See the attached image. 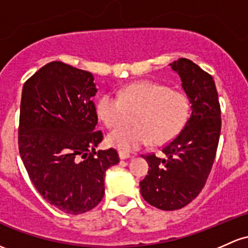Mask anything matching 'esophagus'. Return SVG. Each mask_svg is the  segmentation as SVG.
Masks as SVG:
<instances>
[{
    "label": "esophagus",
    "instance_id": "1",
    "mask_svg": "<svg viewBox=\"0 0 248 248\" xmlns=\"http://www.w3.org/2000/svg\"><path fill=\"white\" fill-rule=\"evenodd\" d=\"M119 156H120V159H121V160H124V159H128V157H130V154L126 153V152L120 151L119 152Z\"/></svg>",
    "mask_w": 248,
    "mask_h": 248
}]
</instances>
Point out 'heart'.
Instances as JSON below:
<instances>
[{"label": "heart", "instance_id": "heart-1", "mask_svg": "<svg viewBox=\"0 0 248 248\" xmlns=\"http://www.w3.org/2000/svg\"><path fill=\"white\" fill-rule=\"evenodd\" d=\"M189 99L182 92L153 81L130 83L115 93H105L96 102V114L106 127L115 128L134 113V124L113 130L107 143L121 152H133L152 141L164 145L182 129L189 116Z\"/></svg>", "mask_w": 248, "mask_h": 248}]
</instances>
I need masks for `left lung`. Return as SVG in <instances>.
Instances as JSON below:
<instances>
[{
    "label": "left lung",
    "instance_id": "obj_1",
    "mask_svg": "<svg viewBox=\"0 0 248 248\" xmlns=\"http://www.w3.org/2000/svg\"><path fill=\"white\" fill-rule=\"evenodd\" d=\"M170 66L180 75L192 114L181 132L162 147L164 156L142 155L149 170L140 181L141 195L162 211L180 209L199 195L216 159L221 130V110L212 75L188 59H179Z\"/></svg>",
    "mask_w": 248,
    "mask_h": 248
}]
</instances>
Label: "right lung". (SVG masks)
Instances as JSON below:
<instances>
[{
	"label": "right lung",
	"instance_id": "right-lung-1",
	"mask_svg": "<svg viewBox=\"0 0 248 248\" xmlns=\"http://www.w3.org/2000/svg\"><path fill=\"white\" fill-rule=\"evenodd\" d=\"M94 76L53 61L23 84L18 151L41 197L67 214L93 209L105 194V174L119 162L114 148L95 151L102 141Z\"/></svg>",
	"mask_w": 248,
	"mask_h": 248
}]
</instances>
